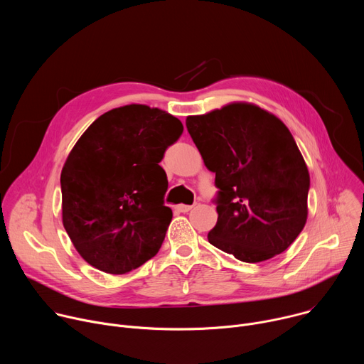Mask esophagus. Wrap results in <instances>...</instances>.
<instances>
[{"label": "esophagus", "mask_w": 364, "mask_h": 364, "mask_svg": "<svg viewBox=\"0 0 364 364\" xmlns=\"http://www.w3.org/2000/svg\"><path fill=\"white\" fill-rule=\"evenodd\" d=\"M176 209L178 210V212H181V213H187V212H190L191 209H193V205H188V204H178Z\"/></svg>", "instance_id": "obj_1"}]
</instances>
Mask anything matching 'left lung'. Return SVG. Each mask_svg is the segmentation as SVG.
<instances>
[{
	"label": "left lung",
	"instance_id": "8db88e82",
	"mask_svg": "<svg viewBox=\"0 0 364 364\" xmlns=\"http://www.w3.org/2000/svg\"><path fill=\"white\" fill-rule=\"evenodd\" d=\"M187 131L219 188L209 242L242 262L282 253L306 222L309 174L289 129L250 103L188 117Z\"/></svg>",
	"mask_w": 364,
	"mask_h": 364
}]
</instances>
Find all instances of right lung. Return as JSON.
I'll return each mask as SVG.
<instances>
[{
  "label": "right lung",
  "instance_id": "add662e5",
  "mask_svg": "<svg viewBox=\"0 0 364 364\" xmlns=\"http://www.w3.org/2000/svg\"><path fill=\"white\" fill-rule=\"evenodd\" d=\"M181 134L176 117L127 105L100 115L79 138L60 176L62 212L89 265L121 275L157 255L173 219L159 163Z\"/></svg>",
  "mask_w": 364,
  "mask_h": 364
}]
</instances>
